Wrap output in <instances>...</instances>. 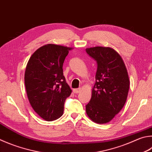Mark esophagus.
<instances>
[{"mask_svg":"<svg viewBox=\"0 0 152 152\" xmlns=\"http://www.w3.org/2000/svg\"><path fill=\"white\" fill-rule=\"evenodd\" d=\"M81 90H82L81 88H76V89L73 90V92H74V93H75V94H78L79 92H80Z\"/></svg>","mask_w":152,"mask_h":152,"instance_id":"1","label":"esophagus"}]
</instances>
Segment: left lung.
Instances as JSON below:
<instances>
[{"instance_id": "left-lung-1", "label": "left lung", "mask_w": 152, "mask_h": 152, "mask_svg": "<svg viewBox=\"0 0 152 152\" xmlns=\"http://www.w3.org/2000/svg\"><path fill=\"white\" fill-rule=\"evenodd\" d=\"M86 50L98 64L92 98L86 106V114L94 122L106 124L126 103L129 88L128 71L122 58L112 48L96 46Z\"/></svg>"}]
</instances>
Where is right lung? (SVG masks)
Listing matches in <instances>:
<instances>
[{
    "mask_svg": "<svg viewBox=\"0 0 152 152\" xmlns=\"http://www.w3.org/2000/svg\"><path fill=\"white\" fill-rule=\"evenodd\" d=\"M73 48L48 44L37 49L27 63L24 83L29 102L46 121L58 119L72 90L63 76V63Z\"/></svg>",
    "mask_w": 152,
    "mask_h": 152,
    "instance_id": "add662e5",
    "label": "right lung"
}]
</instances>
